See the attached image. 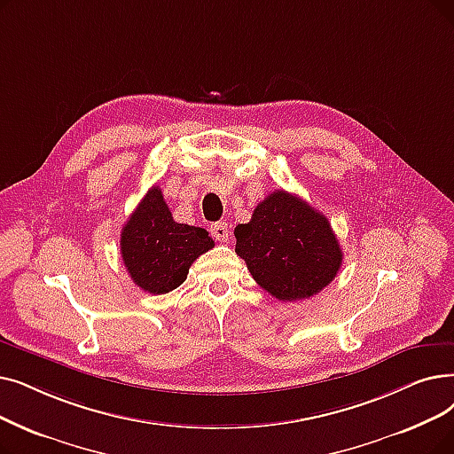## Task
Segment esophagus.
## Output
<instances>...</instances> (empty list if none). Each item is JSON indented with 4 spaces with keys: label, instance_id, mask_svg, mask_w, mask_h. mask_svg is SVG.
Here are the masks:
<instances>
[{
    "label": "esophagus",
    "instance_id": "1",
    "mask_svg": "<svg viewBox=\"0 0 454 454\" xmlns=\"http://www.w3.org/2000/svg\"><path fill=\"white\" fill-rule=\"evenodd\" d=\"M209 231H211V235L213 238L216 239V241H221V243H226L228 241V238H230V228H228V224L226 223H213L211 226H209Z\"/></svg>",
    "mask_w": 454,
    "mask_h": 454
}]
</instances>
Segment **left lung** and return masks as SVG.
<instances>
[{"mask_svg":"<svg viewBox=\"0 0 454 454\" xmlns=\"http://www.w3.org/2000/svg\"><path fill=\"white\" fill-rule=\"evenodd\" d=\"M235 239L252 278L284 302L317 294L343 263L326 216L282 189L258 204L250 223L238 224Z\"/></svg>","mask_w":454,"mask_h":454,"instance_id":"obj_1","label":"left lung"}]
</instances>
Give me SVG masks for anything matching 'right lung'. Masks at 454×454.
<instances>
[{"label":"right lung","mask_w":454,"mask_h":454,"mask_svg":"<svg viewBox=\"0 0 454 454\" xmlns=\"http://www.w3.org/2000/svg\"><path fill=\"white\" fill-rule=\"evenodd\" d=\"M213 247L204 228L172 219L157 185L145 194L121 233V254L131 280L152 294L180 287L191 263Z\"/></svg>","instance_id":"add662e5"}]
</instances>
